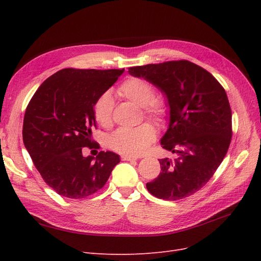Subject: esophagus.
Masks as SVG:
<instances>
[{"instance_id":"1","label":"esophagus","mask_w":261,"mask_h":261,"mask_svg":"<svg viewBox=\"0 0 261 261\" xmlns=\"http://www.w3.org/2000/svg\"><path fill=\"white\" fill-rule=\"evenodd\" d=\"M123 161H133V160H137L138 156H134V155H127V154H123L122 156Z\"/></svg>"}]
</instances>
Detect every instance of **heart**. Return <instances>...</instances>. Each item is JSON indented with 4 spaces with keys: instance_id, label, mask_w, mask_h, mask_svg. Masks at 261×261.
Segmentation results:
<instances>
[{
    "instance_id": "heart-1",
    "label": "heart",
    "mask_w": 261,
    "mask_h": 261,
    "mask_svg": "<svg viewBox=\"0 0 261 261\" xmlns=\"http://www.w3.org/2000/svg\"><path fill=\"white\" fill-rule=\"evenodd\" d=\"M122 97L138 107L144 108L145 114L155 122H161L165 115V109L161 102L154 100L155 91L148 82L140 78H129L118 88ZM114 101L112 93L106 91L98 98L93 107L96 121L105 127L112 123ZM156 130L150 123H144L135 128H121L110 138V148L123 154L137 155L145 152L155 139Z\"/></svg>"
}]
</instances>
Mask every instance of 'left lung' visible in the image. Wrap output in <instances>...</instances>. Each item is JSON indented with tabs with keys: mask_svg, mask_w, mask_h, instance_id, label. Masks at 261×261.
Returning a JSON list of instances; mask_svg holds the SVG:
<instances>
[{
	"mask_svg": "<svg viewBox=\"0 0 261 261\" xmlns=\"http://www.w3.org/2000/svg\"><path fill=\"white\" fill-rule=\"evenodd\" d=\"M167 98L169 126L161 145L174 158L160 159L161 172L147 189L164 200L196 193L215 174L232 137V112L223 87L206 69L189 61L129 67Z\"/></svg>",
	"mask_w": 261,
	"mask_h": 261,
	"instance_id": "obj_1",
	"label": "left lung"
}]
</instances>
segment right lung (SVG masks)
Returning a JSON list of instances; mask_svg holds the SVG:
<instances>
[{
	"label": "right lung",
	"mask_w": 261,
	"mask_h": 261,
	"mask_svg": "<svg viewBox=\"0 0 261 261\" xmlns=\"http://www.w3.org/2000/svg\"><path fill=\"white\" fill-rule=\"evenodd\" d=\"M124 73L123 69L64 68L45 80L31 98L22 125V140L44 181L59 195L86 198L105 186L120 155L93 148V107Z\"/></svg>",
	"instance_id": "obj_1"
}]
</instances>
